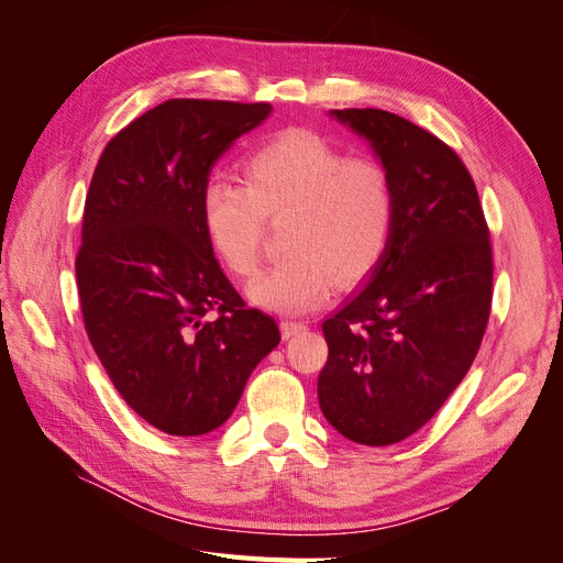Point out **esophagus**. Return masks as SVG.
Here are the masks:
<instances>
[{
	"mask_svg": "<svg viewBox=\"0 0 563 563\" xmlns=\"http://www.w3.org/2000/svg\"><path fill=\"white\" fill-rule=\"evenodd\" d=\"M305 329H308V323H305V321H291V319H284V321H282V335H284L286 340L298 335V333H302Z\"/></svg>",
	"mask_w": 563,
	"mask_h": 563,
	"instance_id": "obj_1",
	"label": "esophagus"
}]
</instances>
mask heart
Instances as JSON below:
<instances>
[{
	"label": "heart",
	"instance_id": "obj_1",
	"mask_svg": "<svg viewBox=\"0 0 563 563\" xmlns=\"http://www.w3.org/2000/svg\"><path fill=\"white\" fill-rule=\"evenodd\" d=\"M282 225L284 261L249 284L265 310L302 312L333 284L356 286L378 269L397 220L387 168L347 157L308 129H286L244 162V185L213 178L201 190L199 220L216 258L232 275L258 265L265 220Z\"/></svg>",
	"mask_w": 563,
	"mask_h": 563
}]
</instances>
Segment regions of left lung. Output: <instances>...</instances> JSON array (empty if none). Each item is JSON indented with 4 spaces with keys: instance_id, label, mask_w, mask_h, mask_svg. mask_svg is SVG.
I'll return each mask as SVG.
<instances>
[{
    "instance_id": "obj_1",
    "label": "left lung",
    "mask_w": 563,
    "mask_h": 563,
    "mask_svg": "<svg viewBox=\"0 0 563 563\" xmlns=\"http://www.w3.org/2000/svg\"><path fill=\"white\" fill-rule=\"evenodd\" d=\"M371 143L397 197L378 269L321 323V413L350 441L411 437L465 378L490 314L493 251L476 185L455 152L376 108L331 110Z\"/></svg>"
}]
</instances>
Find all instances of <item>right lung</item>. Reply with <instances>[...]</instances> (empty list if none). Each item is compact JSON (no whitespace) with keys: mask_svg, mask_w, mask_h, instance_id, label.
<instances>
[{"mask_svg":"<svg viewBox=\"0 0 563 563\" xmlns=\"http://www.w3.org/2000/svg\"><path fill=\"white\" fill-rule=\"evenodd\" d=\"M269 112L166 100L114 135L91 178L75 263L84 327L122 399L166 434L220 428L279 345L277 321L234 291L199 220L213 164Z\"/></svg>","mask_w":563,"mask_h":563,"instance_id":"add662e5","label":"right lung"}]
</instances>
